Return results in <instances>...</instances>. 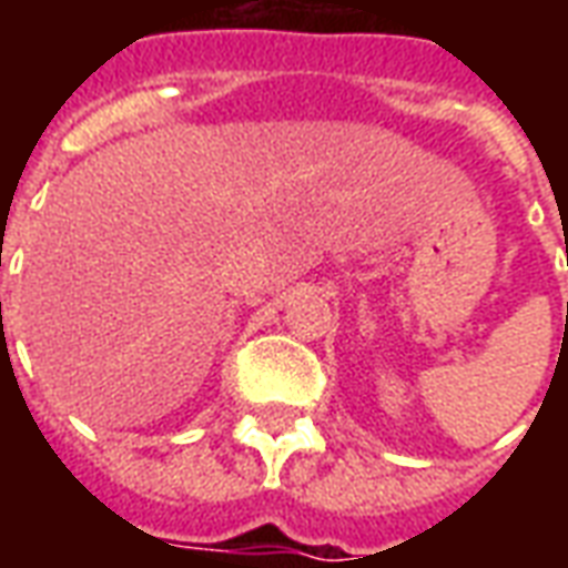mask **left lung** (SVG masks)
<instances>
[{"instance_id": "1", "label": "left lung", "mask_w": 568, "mask_h": 568, "mask_svg": "<svg viewBox=\"0 0 568 568\" xmlns=\"http://www.w3.org/2000/svg\"><path fill=\"white\" fill-rule=\"evenodd\" d=\"M566 252H568V240H566Z\"/></svg>"}]
</instances>
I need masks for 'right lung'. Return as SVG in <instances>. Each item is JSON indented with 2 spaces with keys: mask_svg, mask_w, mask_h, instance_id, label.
Returning <instances> with one entry per match:
<instances>
[{
  "mask_svg": "<svg viewBox=\"0 0 568 568\" xmlns=\"http://www.w3.org/2000/svg\"><path fill=\"white\" fill-rule=\"evenodd\" d=\"M0 307H2V304H0ZM0 316H2V310H0Z\"/></svg>",
  "mask_w": 568,
  "mask_h": 568,
  "instance_id": "1",
  "label": "right lung"
}]
</instances>
